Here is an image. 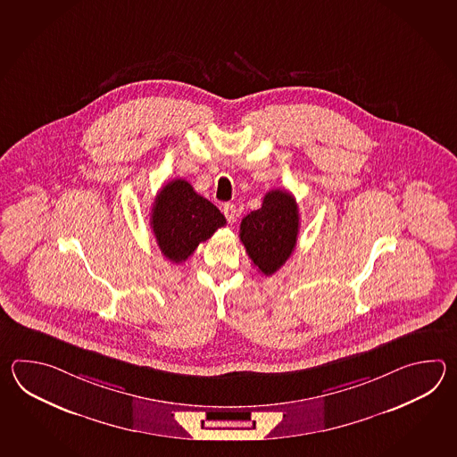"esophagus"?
<instances>
[{"label":"esophagus","instance_id":"34e87169","mask_svg":"<svg viewBox=\"0 0 457 457\" xmlns=\"http://www.w3.org/2000/svg\"><path fill=\"white\" fill-rule=\"evenodd\" d=\"M222 212H224V215L227 217V220H228V222H233V220H235V214H237V209H235V205L224 204V207H222Z\"/></svg>","mask_w":457,"mask_h":457}]
</instances>
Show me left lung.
<instances>
[{"instance_id": "left-lung-1", "label": "left lung", "mask_w": 457, "mask_h": 457, "mask_svg": "<svg viewBox=\"0 0 457 457\" xmlns=\"http://www.w3.org/2000/svg\"><path fill=\"white\" fill-rule=\"evenodd\" d=\"M299 225L297 203L291 193L281 189L266 193L262 207L243 217L240 240L264 276H271L289 260Z\"/></svg>"}]
</instances>
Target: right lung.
I'll list each match as a JSON object with an SVG mask.
<instances>
[{
	"label": "right lung",
	"mask_w": 457,
	"mask_h": 457,
	"mask_svg": "<svg viewBox=\"0 0 457 457\" xmlns=\"http://www.w3.org/2000/svg\"><path fill=\"white\" fill-rule=\"evenodd\" d=\"M225 217L211 201L197 195L186 179H173L160 189L152 205L150 227L170 262H183L199 243L224 227Z\"/></svg>",
	"instance_id": "add662e5"
}]
</instances>
